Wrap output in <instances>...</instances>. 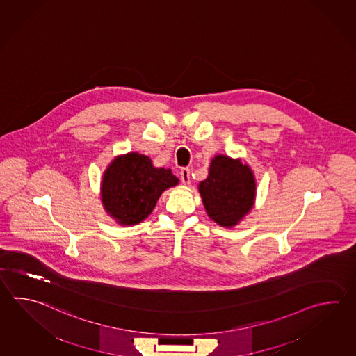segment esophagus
<instances>
[{
  "label": "esophagus",
  "mask_w": 356,
  "mask_h": 356,
  "mask_svg": "<svg viewBox=\"0 0 356 356\" xmlns=\"http://www.w3.org/2000/svg\"><path fill=\"white\" fill-rule=\"evenodd\" d=\"M180 177L184 185H189L190 184V170L189 168H182L180 171Z\"/></svg>",
  "instance_id": "obj_1"
}]
</instances>
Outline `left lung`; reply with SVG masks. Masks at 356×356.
Wrapping results in <instances>:
<instances>
[{
	"instance_id": "obj_1",
	"label": "left lung",
	"mask_w": 356,
	"mask_h": 356,
	"mask_svg": "<svg viewBox=\"0 0 356 356\" xmlns=\"http://www.w3.org/2000/svg\"><path fill=\"white\" fill-rule=\"evenodd\" d=\"M197 188L207 214L220 227L238 225L254 207L256 181L252 170L225 154L211 160L209 175Z\"/></svg>"
}]
</instances>
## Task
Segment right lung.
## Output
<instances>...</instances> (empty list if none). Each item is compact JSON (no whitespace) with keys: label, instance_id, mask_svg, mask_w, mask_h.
Segmentation results:
<instances>
[{"label":"right lung","instance_id":"obj_1","mask_svg":"<svg viewBox=\"0 0 356 356\" xmlns=\"http://www.w3.org/2000/svg\"><path fill=\"white\" fill-rule=\"evenodd\" d=\"M177 184L170 168L153 166L145 154L127 153L111 161L104 172L102 205L119 225H138L152 213L161 194Z\"/></svg>","mask_w":356,"mask_h":356}]
</instances>
